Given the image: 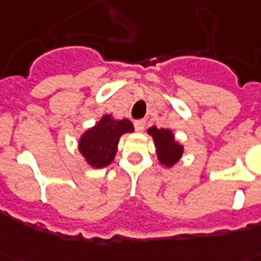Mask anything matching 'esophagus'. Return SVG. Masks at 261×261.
<instances>
[{
	"mask_svg": "<svg viewBox=\"0 0 261 261\" xmlns=\"http://www.w3.org/2000/svg\"><path fill=\"white\" fill-rule=\"evenodd\" d=\"M134 127L137 131H142L145 128V120H137L134 121Z\"/></svg>",
	"mask_w": 261,
	"mask_h": 261,
	"instance_id": "1",
	"label": "esophagus"
}]
</instances>
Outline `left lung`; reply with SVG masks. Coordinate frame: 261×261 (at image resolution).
I'll return each instance as SVG.
<instances>
[{
	"mask_svg": "<svg viewBox=\"0 0 261 261\" xmlns=\"http://www.w3.org/2000/svg\"><path fill=\"white\" fill-rule=\"evenodd\" d=\"M148 134L153 138L158 159L166 167H173L182 155V145L177 142L173 131L169 128H158L156 125L148 128Z\"/></svg>",
	"mask_w": 261,
	"mask_h": 261,
	"instance_id": "left-lung-1",
	"label": "left lung"
}]
</instances>
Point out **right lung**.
<instances>
[{"label": "right lung", "mask_w": 261, "mask_h": 261, "mask_svg": "<svg viewBox=\"0 0 261 261\" xmlns=\"http://www.w3.org/2000/svg\"><path fill=\"white\" fill-rule=\"evenodd\" d=\"M133 131L134 125L130 120H115L112 115L102 116L101 120L80 137L79 150L91 167L102 169L115 159L120 137Z\"/></svg>", "instance_id": "right-lung-1"}]
</instances>
